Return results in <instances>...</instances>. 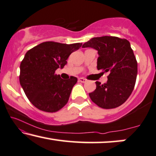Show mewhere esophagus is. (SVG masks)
Masks as SVG:
<instances>
[{"mask_svg":"<svg viewBox=\"0 0 156 156\" xmlns=\"http://www.w3.org/2000/svg\"><path fill=\"white\" fill-rule=\"evenodd\" d=\"M78 80L80 81V82H81V83H85L87 81L86 79H85V78H78Z\"/></svg>","mask_w":156,"mask_h":156,"instance_id":"esophagus-1","label":"esophagus"}]
</instances>
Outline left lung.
I'll use <instances>...</instances> for the list:
<instances>
[{"instance_id": "left-lung-1", "label": "left lung", "mask_w": 156, "mask_h": 156, "mask_svg": "<svg viewBox=\"0 0 156 156\" xmlns=\"http://www.w3.org/2000/svg\"><path fill=\"white\" fill-rule=\"evenodd\" d=\"M83 48L98 51L97 68L108 72L107 83L96 81V89L89 93L90 99L103 109H112L126 102L132 93L137 76V61L126 39L117 37H93Z\"/></svg>"}]
</instances>
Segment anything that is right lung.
<instances>
[{
    "mask_svg": "<svg viewBox=\"0 0 156 156\" xmlns=\"http://www.w3.org/2000/svg\"><path fill=\"white\" fill-rule=\"evenodd\" d=\"M82 44H71L54 41L39 44L29 50L20 63V83L26 96L34 107L47 112H55L69 101L77 78L63 80L55 75L63 69L72 52Z\"/></svg>",
    "mask_w": 156,
    "mask_h": 156,
    "instance_id": "obj_1",
    "label": "right lung"
}]
</instances>
